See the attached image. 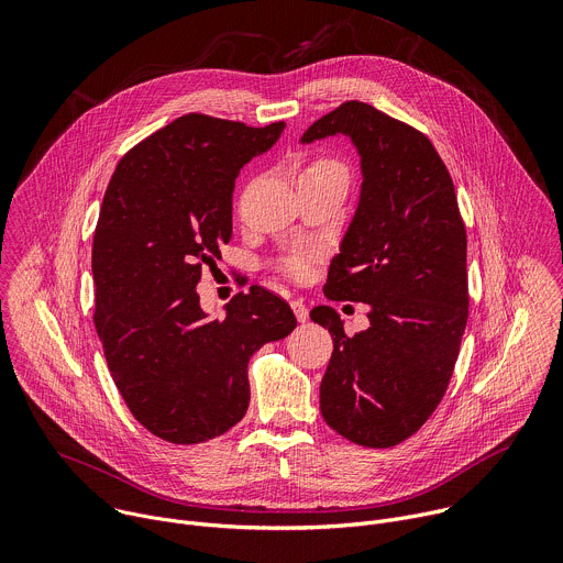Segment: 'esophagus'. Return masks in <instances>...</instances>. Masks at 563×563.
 Wrapping results in <instances>:
<instances>
[{
	"mask_svg": "<svg viewBox=\"0 0 563 563\" xmlns=\"http://www.w3.org/2000/svg\"><path fill=\"white\" fill-rule=\"evenodd\" d=\"M291 309L298 318V323H305V320L309 318V311H307V305L302 300H291Z\"/></svg>",
	"mask_w": 563,
	"mask_h": 563,
	"instance_id": "obj_1",
	"label": "esophagus"
}]
</instances>
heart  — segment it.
<instances>
[{"label": "heart", "instance_id": "heart-1", "mask_svg": "<svg viewBox=\"0 0 563 563\" xmlns=\"http://www.w3.org/2000/svg\"><path fill=\"white\" fill-rule=\"evenodd\" d=\"M320 172H341V174H345L343 167L336 165V163H332V159H318V163H313L302 176H307V174H320ZM311 258H313L311 252H298V254H294V256L287 261L285 267H287V272H289L294 278H305V276L309 274V269H311Z\"/></svg>", "mask_w": 563, "mask_h": 563}]
</instances>
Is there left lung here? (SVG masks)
<instances>
[{"label": "left lung", "mask_w": 563, "mask_h": 563, "mask_svg": "<svg viewBox=\"0 0 563 563\" xmlns=\"http://www.w3.org/2000/svg\"><path fill=\"white\" fill-rule=\"evenodd\" d=\"M336 135L352 140L363 183L325 296L369 305V328L347 336L332 307L311 309L334 339L320 412L345 439L389 448L430 419L450 383L467 323L465 227L423 133L352 100L316 120L300 144Z\"/></svg>", "instance_id": "obj_1"}]
</instances>
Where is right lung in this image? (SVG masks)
I'll list each match as a JSON object with an SVG mask.
<instances>
[{
    "label": "right lung",
    "instance_id": "right-lung-1",
    "mask_svg": "<svg viewBox=\"0 0 563 563\" xmlns=\"http://www.w3.org/2000/svg\"><path fill=\"white\" fill-rule=\"evenodd\" d=\"M285 126L187 113L133 146L104 194L91 254L96 330L131 415L169 443H202L243 419L252 354L296 328L289 305L258 285L222 318H209L196 291L202 265L231 240L238 172Z\"/></svg>",
    "mask_w": 563,
    "mask_h": 563
}]
</instances>
